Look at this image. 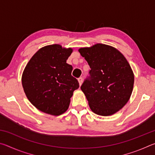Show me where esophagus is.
I'll return each instance as SVG.
<instances>
[{"instance_id": "obj_1", "label": "esophagus", "mask_w": 155, "mask_h": 155, "mask_svg": "<svg viewBox=\"0 0 155 155\" xmlns=\"http://www.w3.org/2000/svg\"><path fill=\"white\" fill-rule=\"evenodd\" d=\"M78 83H79V85L81 86V85H82V83H83V78L80 77L79 78H78Z\"/></svg>"}]
</instances>
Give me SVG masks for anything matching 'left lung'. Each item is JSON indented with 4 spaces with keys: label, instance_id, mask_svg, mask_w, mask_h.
Instances as JSON below:
<instances>
[{
    "label": "left lung",
    "instance_id": "left-lung-1",
    "mask_svg": "<svg viewBox=\"0 0 155 155\" xmlns=\"http://www.w3.org/2000/svg\"><path fill=\"white\" fill-rule=\"evenodd\" d=\"M91 68L90 77L81 89L94 114L108 116L129 101L134 74L125 57L111 46L96 44L78 49Z\"/></svg>",
    "mask_w": 155,
    "mask_h": 155
}]
</instances>
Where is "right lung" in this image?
Here are the masks:
<instances>
[{"instance_id": "right-lung-1", "label": "right lung", "mask_w": 155, "mask_h": 155, "mask_svg": "<svg viewBox=\"0 0 155 155\" xmlns=\"http://www.w3.org/2000/svg\"><path fill=\"white\" fill-rule=\"evenodd\" d=\"M72 51L60 44L44 46L26 65L22 87L28 101L40 111L57 116L69 107L73 92L79 87L71 75L72 66L66 63Z\"/></svg>"}]
</instances>
